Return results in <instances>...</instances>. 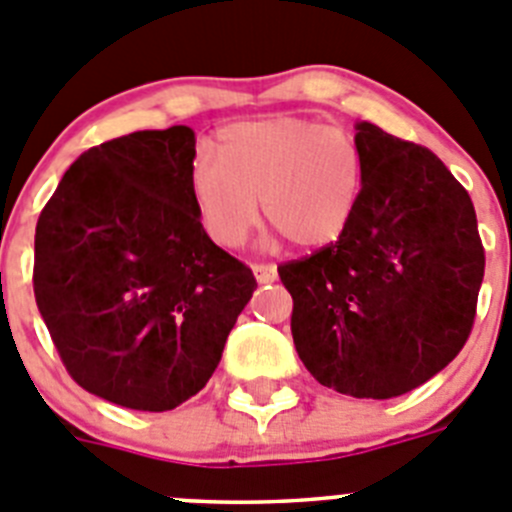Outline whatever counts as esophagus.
Masks as SVG:
<instances>
[{"label":"esophagus","instance_id":"esophagus-1","mask_svg":"<svg viewBox=\"0 0 512 512\" xmlns=\"http://www.w3.org/2000/svg\"><path fill=\"white\" fill-rule=\"evenodd\" d=\"M252 273H255L257 283L260 285L273 283V280L278 278V270H275V265H252Z\"/></svg>","mask_w":512,"mask_h":512}]
</instances>
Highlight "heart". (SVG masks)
I'll use <instances>...</instances> for the list:
<instances>
[{"label":"heart","mask_w":512,"mask_h":512,"mask_svg":"<svg viewBox=\"0 0 512 512\" xmlns=\"http://www.w3.org/2000/svg\"><path fill=\"white\" fill-rule=\"evenodd\" d=\"M191 199L206 234L239 247L267 222L301 250L347 232L365 188V155L347 130L306 117H270L222 130L219 155L199 150Z\"/></svg>","instance_id":"heart-1"}]
</instances>
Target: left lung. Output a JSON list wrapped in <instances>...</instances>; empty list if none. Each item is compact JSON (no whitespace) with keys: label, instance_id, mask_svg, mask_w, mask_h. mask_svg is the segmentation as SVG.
I'll use <instances>...</instances> for the list:
<instances>
[{"label":"left lung","instance_id":"left-lung-1","mask_svg":"<svg viewBox=\"0 0 512 512\" xmlns=\"http://www.w3.org/2000/svg\"><path fill=\"white\" fill-rule=\"evenodd\" d=\"M365 188L334 245L278 267L293 344L321 385L388 400L444 370L467 342L485 250L462 183L428 147L357 122Z\"/></svg>","mask_w":512,"mask_h":512}]
</instances>
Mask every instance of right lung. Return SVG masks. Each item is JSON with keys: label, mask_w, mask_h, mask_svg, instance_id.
I'll return each mask as SVG.
<instances>
[{"label": "right lung", "mask_w": 512, "mask_h": 512, "mask_svg": "<svg viewBox=\"0 0 512 512\" xmlns=\"http://www.w3.org/2000/svg\"><path fill=\"white\" fill-rule=\"evenodd\" d=\"M193 158L186 124L91 147L35 229V301L63 365L132 411H173L199 393L257 288L204 232Z\"/></svg>", "instance_id": "add662e5"}]
</instances>
